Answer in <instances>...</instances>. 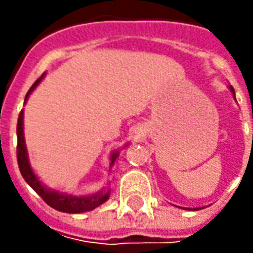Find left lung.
<instances>
[{"instance_id":"obj_1","label":"left lung","mask_w":253,"mask_h":253,"mask_svg":"<svg viewBox=\"0 0 253 253\" xmlns=\"http://www.w3.org/2000/svg\"><path fill=\"white\" fill-rule=\"evenodd\" d=\"M229 88H231V91H232V94L235 95V91H234V88H232V85H229ZM194 210H197V209H194Z\"/></svg>"}]
</instances>
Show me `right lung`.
Masks as SVG:
<instances>
[{
	"label": "right lung",
	"instance_id": "right-lung-1",
	"mask_svg": "<svg viewBox=\"0 0 253 253\" xmlns=\"http://www.w3.org/2000/svg\"><path fill=\"white\" fill-rule=\"evenodd\" d=\"M44 74H42L34 85L29 88V91L25 97V101L28 98V95L34 91V88L41 83V80L43 79ZM16 136H18V145H16V159H18V166L21 170V174L25 179V181L32 187V189L42 197L44 203L47 206H50L52 209L62 211V212H70V214H79L84 211H91L95 207L101 206L102 203H105L110 197V191H98L91 196H85V197H76L70 194H63L54 190H49L44 187L43 184L39 181V179L35 176V173L31 169V165L28 161V153H26V146H25L24 139V111L19 112L18 117V124H16ZM118 156V152H114L111 156V165L115 162Z\"/></svg>",
	"mask_w": 253,
	"mask_h": 253
}]
</instances>
